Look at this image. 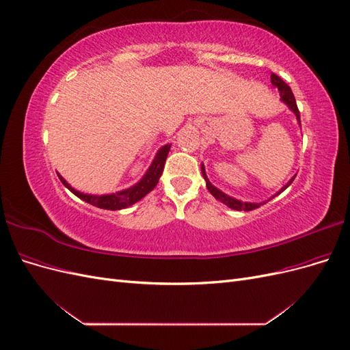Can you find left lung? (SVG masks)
<instances>
[{
  "label": "left lung",
  "mask_w": 350,
  "mask_h": 350,
  "mask_svg": "<svg viewBox=\"0 0 350 350\" xmlns=\"http://www.w3.org/2000/svg\"><path fill=\"white\" fill-rule=\"evenodd\" d=\"M271 84L274 88H278V90L280 92V100H283L286 105H288L289 107V109L296 115V120H298V122H299V125H301V115H299V109H298V105H296V100H295V96H293V93H292V90H291V88L288 86V84H286L279 76H276V74H271ZM201 174H203V176H204V179H206V187H207V189L210 191V194L213 196L216 200H219L220 203H224V204H226L228 207H230V208H234V210H243V211H250V210H254V208H258L260 206H262L264 203H266V201H264V203H247V201H241V200H237V198H234V197H230V196H226L225 193H221L219 188H216L213 184H211L210 181H208V178H207V175H206V169H204V165H201ZM295 179V176L291 179V181L286 184L280 191L278 193V194H280L283 189H286L288 188L291 184H292V181ZM278 194H274L273 197H276Z\"/></svg>",
  "instance_id": "obj_1"
}]
</instances>
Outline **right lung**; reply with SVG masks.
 I'll return each mask as SVG.
<instances>
[{"label":"right lung","mask_w":350,"mask_h":350,"mask_svg":"<svg viewBox=\"0 0 350 350\" xmlns=\"http://www.w3.org/2000/svg\"><path fill=\"white\" fill-rule=\"evenodd\" d=\"M169 149H171V144H166L159 149L150 167L147 169V172L144 174V176L140 179L139 183L130 188L122 189V191L113 193V194H107V196L84 194V193L77 191V189H74L59 174H58V178H59V181L64 184L74 196H77L83 201H86V203H89L92 206H96L99 208H105V210H121V208L130 207L134 203H137V201L149 194L152 189L157 185L159 178H161V175L163 172Z\"/></svg>","instance_id":"1"}]
</instances>
